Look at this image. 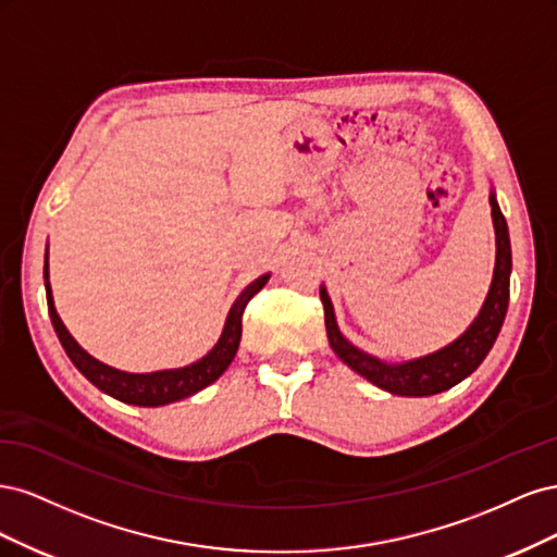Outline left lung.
<instances>
[{
    "label": "left lung",
    "mask_w": 557,
    "mask_h": 557,
    "mask_svg": "<svg viewBox=\"0 0 557 557\" xmlns=\"http://www.w3.org/2000/svg\"><path fill=\"white\" fill-rule=\"evenodd\" d=\"M491 207H493V225H495V272L491 290L485 295L479 315L458 339L448 346L430 352L423 358H413L407 362H385L376 356H369L362 348L352 346L336 325V315L332 299L325 285H320V301L325 309V327L332 350L346 362L352 372L364 376L369 383H374L381 391H387L401 397H428L444 393L448 387L465 381L491 352L497 334L502 330L504 315L509 307V278H511V242L509 227L499 211L495 190H491Z\"/></svg>",
    "instance_id": "8db88e82"
}]
</instances>
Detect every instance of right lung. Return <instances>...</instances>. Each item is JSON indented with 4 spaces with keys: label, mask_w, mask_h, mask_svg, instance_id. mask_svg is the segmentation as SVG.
Listing matches in <instances>:
<instances>
[{
    "label": "right lung",
    "mask_w": 557,
    "mask_h": 557,
    "mask_svg": "<svg viewBox=\"0 0 557 557\" xmlns=\"http://www.w3.org/2000/svg\"><path fill=\"white\" fill-rule=\"evenodd\" d=\"M269 276L272 274H262L260 278L248 283L242 290V295L234 299V305L225 318L221 339L215 342V346L207 352L205 358H199L197 362L178 367V369H160V372L132 374V372H121V369L99 362L97 358L90 356L88 350H83L78 346V342L70 334V330L64 327L62 318L55 311L53 290H50V281H48V246H46V264H44L48 313H50V320H53V327L64 352L70 356V360L74 362L78 372L92 385H97L99 391L111 395L117 401L134 404V407H164V404H172L205 391L207 385L221 379L239 350L244 309L248 301L264 288Z\"/></svg>",
    "instance_id": "1"
}]
</instances>
